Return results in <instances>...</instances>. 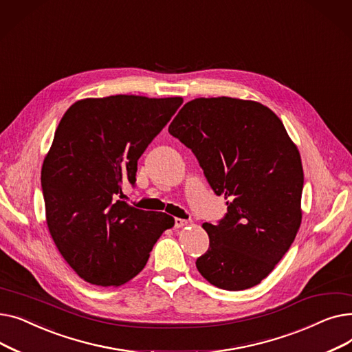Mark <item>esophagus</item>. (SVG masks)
<instances>
[{
    "instance_id": "34e87169",
    "label": "esophagus",
    "mask_w": 352,
    "mask_h": 352,
    "mask_svg": "<svg viewBox=\"0 0 352 352\" xmlns=\"http://www.w3.org/2000/svg\"><path fill=\"white\" fill-rule=\"evenodd\" d=\"M190 224L188 219H181V218H175L174 219V227L175 228H182V227H187Z\"/></svg>"
}]
</instances>
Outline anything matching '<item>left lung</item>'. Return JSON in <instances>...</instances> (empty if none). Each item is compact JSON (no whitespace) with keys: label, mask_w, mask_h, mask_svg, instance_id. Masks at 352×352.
Segmentation results:
<instances>
[{"label":"left lung","mask_w":352,"mask_h":352,"mask_svg":"<svg viewBox=\"0 0 352 352\" xmlns=\"http://www.w3.org/2000/svg\"><path fill=\"white\" fill-rule=\"evenodd\" d=\"M168 133L197 157L227 214L202 224L210 248L197 260L204 278L223 289L260 284L289 250L301 226L304 171L281 120L255 101L195 98Z\"/></svg>","instance_id":"1"}]
</instances>
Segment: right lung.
<instances>
[{
	"mask_svg": "<svg viewBox=\"0 0 352 352\" xmlns=\"http://www.w3.org/2000/svg\"><path fill=\"white\" fill-rule=\"evenodd\" d=\"M181 97L111 96L74 102L44 158L41 187L50 234L68 265L89 284L111 287L145 267L174 218L122 201L138 158L171 120Z\"/></svg>",
	"mask_w": 352,
	"mask_h": 352,
	"instance_id": "right-lung-1",
	"label": "right lung"
}]
</instances>
